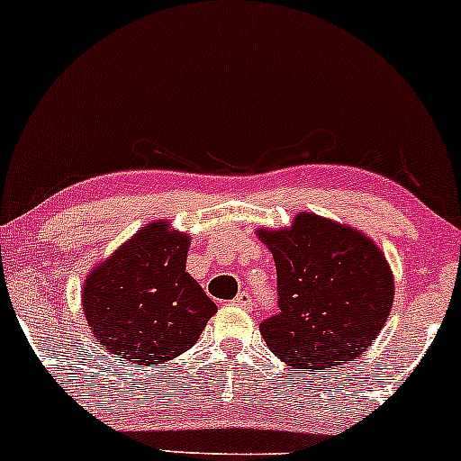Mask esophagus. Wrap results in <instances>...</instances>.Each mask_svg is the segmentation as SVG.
<instances>
[{
	"instance_id": "1",
	"label": "esophagus",
	"mask_w": 461,
	"mask_h": 461,
	"mask_svg": "<svg viewBox=\"0 0 461 461\" xmlns=\"http://www.w3.org/2000/svg\"><path fill=\"white\" fill-rule=\"evenodd\" d=\"M232 304H235V307H241V309H252V296L250 294H246V292H241L240 296H237L235 300H232Z\"/></svg>"
}]
</instances>
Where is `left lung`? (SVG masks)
<instances>
[{
  "mask_svg": "<svg viewBox=\"0 0 461 461\" xmlns=\"http://www.w3.org/2000/svg\"><path fill=\"white\" fill-rule=\"evenodd\" d=\"M257 232L276 263L278 313L258 324L272 353L312 375L366 353L394 300L381 248L313 213H298L289 229Z\"/></svg>",
  "mask_w": 461,
  "mask_h": 461,
  "instance_id": "8db88e82",
  "label": "left lung"
}]
</instances>
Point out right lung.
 <instances>
[{"label":"right lung","mask_w":461,"mask_h":461,"mask_svg":"<svg viewBox=\"0 0 461 461\" xmlns=\"http://www.w3.org/2000/svg\"><path fill=\"white\" fill-rule=\"evenodd\" d=\"M189 244L167 221H152L89 272L82 307L108 353L149 366L198 342L217 307L185 272Z\"/></svg>","instance_id":"add662e5"}]
</instances>
